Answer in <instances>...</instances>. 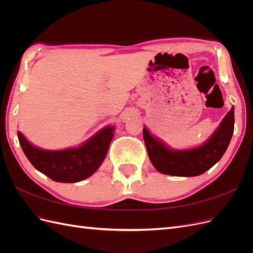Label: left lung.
Wrapping results in <instances>:
<instances>
[{"label": "left lung", "mask_w": 253, "mask_h": 253, "mask_svg": "<svg viewBox=\"0 0 253 253\" xmlns=\"http://www.w3.org/2000/svg\"><path fill=\"white\" fill-rule=\"evenodd\" d=\"M233 129L234 106L200 147L187 150L171 149L156 136H153L145 126H143V139L151 163L158 172L189 177L208 171L223 157L232 138Z\"/></svg>", "instance_id": "8db88e82"}]
</instances>
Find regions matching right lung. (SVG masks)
I'll list each match as a JSON object with an SVG mask.
<instances>
[{"label": "right lung", "instance_id": "obj_1", "mask_svg": "<svg viewBox=\"0 0 253 253\" xmlns=\"http://www.w3.org/2000/svg\"><path fill=\"white\" fill-rule=\"evenodd\" d=\"M115 126H106L79 147L44 150L35 147L18 131L25 156L38 171L58 182H77L93 175L101 166L114 137Z\"/></svg>", "mask_w": 253, "mask_h": 253}]
</instances>
